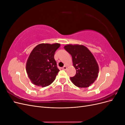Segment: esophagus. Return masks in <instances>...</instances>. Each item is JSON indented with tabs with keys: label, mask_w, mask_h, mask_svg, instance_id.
Wrapping results in <instances>:
<instances>
[{
	"label": "esophagus",
	"mask_w": 125,
	"mask_h": 125,
	"mask_svg": "<svg viewBox=\"0 0 125 125\" xmlns=\"http://www.w3.org/2000/svg\"><path fill=\"white\" fill-rule=\"evenodd\" d=\"M62 69H63V70H66L67 69V67L66 66H63V67H62Z\"/></svg>",
	"instance_id": "34e87169"
}]
</instances>
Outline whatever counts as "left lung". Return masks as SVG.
Returning a JSON list of instances; mask_svg holds the SVG:
<instances>
[{"instance_id":"obj_1","label":"left lung","mask_w":125,"mask_h":125,"mask_svg":"<svg viewBox=\"0 0 125 125\" xmlns=\"http://www.w3.org/2000/svg\"><path fill=\"white\" fill-rule=\"evenodd\" d=\"M71 55L76 74L70 80L79 88H87L95 81L99 68L94 56L82 45L68 44L64 46Z\"/></svg>"}]
</instances>
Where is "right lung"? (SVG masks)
<instances>
[{"instance_id":"obj_1","label":"right lung","mask_w":125,"mask_h":125,"mask_svg":"<svg viewBox=\"0 0 125 125\" xmlns=\"http://www.w3.org/2000/svg\"><path fill=\"white\" fill-rule=\"evenodd\" d=\"M58 43L40 44L34 48L28 59L26 70L32 83L45 87L55 80L59 70L54 59Z\"/></svg>"}]
</instances>
